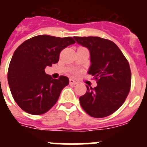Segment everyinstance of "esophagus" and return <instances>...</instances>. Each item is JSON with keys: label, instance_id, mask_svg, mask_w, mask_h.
<instances>
[{"label": "esophagus", "instance_id": "obj_1", "mask_svg": "<svg viewBox=\"0 0 147 147\" xmlns=\"http://www.w3.org/2000/svg\"><path fill=\"white\" fill-rule=\"evenodd\" d=\"M69 82H70V85H76L77 84V82L75 81V80H72V79H70L69 80Z\"/></svg>", "mask_w": 147, "mask_h": 147}]
</instances>
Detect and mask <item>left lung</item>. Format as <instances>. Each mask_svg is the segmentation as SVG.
I'll list each match as a JSON object with an SVG mask.
<instances>
[{"label":"left lung","mask_w":147,"mask_h":147,"mask_svg":"<svg viewBox=\"0 0 147 147\" xmlns=\"http://www.w3.org/2000/svg\"><path fill=\"white\" fill-rule=\"evenodd\" d=\"M78 44L90 51L88 74L96 80L97 86L87 87L80 103L92 117L111 115L123 105L130 90L131 71L127 59L113 42L98 37H74Z\"/></svg>","instance_id":"left-lung-1"}]
</instances>
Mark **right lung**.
Returning <instances> with one entry per match:
<instances>
[{
    "instance_id": "obj_1",
    "label": "right lung",
    "mask_w": 147,
    "mask_h": 147,
    "mask_svg": "<svg viewBox=\"0 0 147 147\" xmlns=\"http://www.w3.org/2000/svg\"><path fill=\"white\" fill-rule=\"evenodd\" d=\"M74 43V40L70 37L38 35L26 40L15 50L8 70V82L22 110L41 115L57 102L69 80L65 76L53 79L45 74V68L58 62L61 51Z\"/></svg>"
}]
</instances>
